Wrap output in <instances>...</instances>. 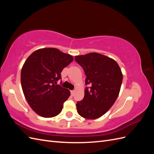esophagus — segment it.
<instances>
[{
    "label": "esophagus",
    "mask_w": 154,
    "mask_h": 154,
    "mask_svg": "<svg viewBox=\"0 0 154 154\" xmlns=\"http://www.w3.org/2000/svg\"><path fill=\"white\" fill-rule=\"evenodd\" d=\"M74 92H75L74 91H71V95H72H72H74Z\"/></svg>",
    "instance_id": "34e87169"
}]
</instances>
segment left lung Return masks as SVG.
I'll list each match as a JSON object with an SVG mask.
<instances>
[{"mask_svg":"<svg viewBox=\"0 0 154 154\" xmlns=\"http://www.w3.org/2000/svg\"><path fill=\"white\" fill-rule=\"evenodd\" d=\"M83 67L87 87L83 100L77 102V112L82 117L94 119L100 118L114 105L120 91L123 74L112 58L97 53L75 56Z\"/></svg>","mask_w":154,"mask_h":154,"instance_id":"obj_1","label":"left lung"}]
</instances>
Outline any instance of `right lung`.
Segmentation results:
<instances>
[{"mask_svg":"<svg viewBox=\"0 0 154 154\" xmlns=\"http://www.w3.org/2000/svg\"><path fill=\"white\" fill-rule=\"evenodd\" d=\"M73 60L72 55L52 48L37 49L26 59L21 70V85L27 103L38 115L53 118L61 112L71 92L55 84Z\"/></svg>","mask_w":154,"mask_h":154,"instance_id":"obj_1","label":"right lung"}]
</instances>
